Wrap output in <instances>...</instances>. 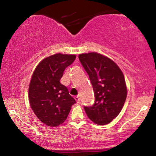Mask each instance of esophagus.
<instances>
[{"instance_id": "1", "label": "esophagus", "mask_w": 156, "mask_h": 156, "mask_svg": "<svg viewBox=\"0 0 156 156\" xmlns=\"http://www.w3.org/2000/svg\"><path fill=\"white\" fill-rule=\"evenodd\" d=\"M75 100H76V102H77L78 103H80V97H79L78 96L75 97Z\"/></svg>"}]
</instances>
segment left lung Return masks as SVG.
Instances as JSON below:
<instances>
[{
	"instance_id": "obj_1",
	"label": "left lung",
	"mask_w": 156,
	"mask_h": 156,
	"mask_svg": "<svg viewBox=\"0 0 156 156\" xmlns=\"http://www.w3.org/2000/svg\"><path fill=\"white\" fill-rule=\"evenodd\" d=\"M78 58L95 95L94 104L84 106V111L97 125L109 124L119 114L126 100L127 89L122 71L112 60L96 52L82 54Z\"/></svg>"
}]
</instances>
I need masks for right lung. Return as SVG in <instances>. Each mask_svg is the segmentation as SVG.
<instances>
[{
	"instance_id": "add662e5",
	"label": "right lung",
	"mask_w": 156,
	"mask_h": 156,
	"mask_svg": "<svg viewBox=\"0 0 156 156\" xmlns=\"http://www.w3.org/2000/svg\"><path fill=\"white\" fill-rule=\"evenodd\" d=\"M76 57L62 54L50 56L42 60L33 73L28 92L30 104L37 118L47 126L56 127L64 122L76 102L60 83L66 67Z\"/></svg>"
}]
</instances>
